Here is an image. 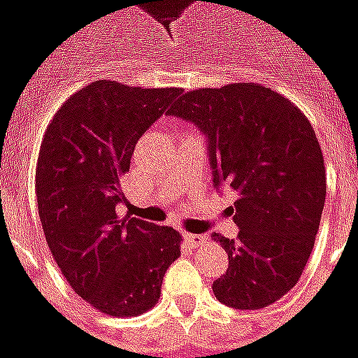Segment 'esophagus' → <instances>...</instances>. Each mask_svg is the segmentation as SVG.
<instances>
[{
    "label": "esophagus",
    "instance_id": "34e87169",
    "mask_svg": "<svg viewBox=\"0 0 358 358\" xmlns=\"http://www.w3.org/2000/svg\"><path fill=\"white\" fill-rule=\"evenodd\" d=\"M183 236H185V241L189 242L191 246H199V244L207 242V236H201V234H193V232H185Z\"/></svg>",
    "mask_w": 358,
    "mask_h": 358
}]
</instances>
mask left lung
<instances>
[{
	"instance_id": "obj_1",
	"label": "left lung",
	"mask_w": 358,
	"mask_h": 358,
	"mask_svg": "<svg viewBox=\"0 0 358 358\" xmlns=\"http://www.w3.org/2000/svg\"><path fill=\"white\" fill-rule=\"evenodd\" d=\"M167 114L207 134L215 187L236 193V241L213 234L229 254L215 296L234 309L272 306L303 272L325 205V162L308 116L258 83L196 88Z\"/></svg>"
}]
</instances>
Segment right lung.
Wrapping results in <instances>:
<instances>
[{"label": "right lung", "mask_w": 358, "mask_h": 358, "mask_svg": "<svg viewBox=\"0 0 358 358\" xmlns=\"http://www.w3.org/2000/svg\"><path fill=\"white\" fill-rule=\"evenodd\" d=\"M179 94L96 80L64 100L41 141L35 193L50 254L74 292L112 317L153 308L181 256L177 230L116 213L136 143Z\"/></svg>", "instance_id": "add662e5"}]
</instances>
